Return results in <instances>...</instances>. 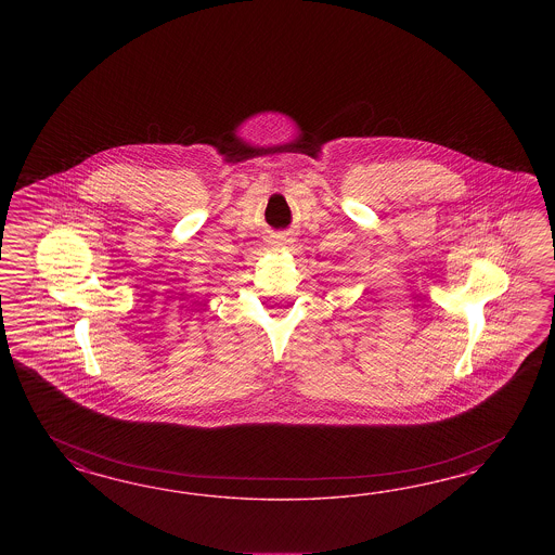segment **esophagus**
Masks as SVG:
<instances>
[{
    "mask_svg": "<svg viewBox=\"0 0 555 555\" xmlns=\"http://www.w3.org/2000/svg\"><path fill=\"white\" fill-rule=\"evenodd\" d=\"M276 240H281V242H285L286 235H276Z\"/></svg>",
    "mask_w": 555,
    "mask_h": 555,
    "instance_id": "obj_1",
    "label": "esophagus"
}]
</instances>
